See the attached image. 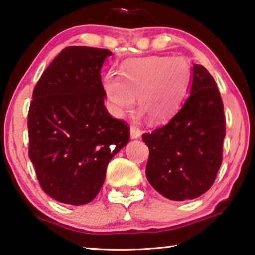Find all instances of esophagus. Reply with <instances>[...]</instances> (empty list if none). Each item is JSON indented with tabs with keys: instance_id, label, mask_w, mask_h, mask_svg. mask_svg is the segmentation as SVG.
<instances>
[{
	"instance_id": "1",
	"label": "esophagus",
	"mask_w": 255,
	"mask_h": 255,
	"mask_svg": "<svg viewBox=\"0 0 255 255\" xmlns=\"http://www.w3.org/2000/svg\"><path fill=\"white\" fill-rule=\"evenodd\" d=\"M140 135H141L140 128L134 127V125H132V127L130 128V137H131V139H138V138H140Z\"/></svg>"
}]
</instances>
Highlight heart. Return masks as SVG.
<instances>
[{
    "label": "heart",
    "instance_id": "heart-1",
    "mask_svg": "<svg viewBox=\"0 0 255 255\" xmlns=\"http://www.w3.org/2000/svg\"><path fill=\"white\" fill-rule=\"evenodd\" d=\"M191 68L182 57L151 55L131 59L122 67V76L107 73L103 89L115 116L131 110L138 97L141 114L153 123L170 120L180 109L190 88Z\"/></svg>",
    "mask_w": 255,
    "mask_h": 255
}]
</instances>
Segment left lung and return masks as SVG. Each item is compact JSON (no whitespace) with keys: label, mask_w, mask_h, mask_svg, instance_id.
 I'll use <instances>...</instances> for the list:
<instances>
[{"label":"left lung","mask_w":255,"mask_h":255,"mask_svg":"<svg viewBox=\"0 0 255 255\" xmlns=\"http://www.w3.org/2000/svg\"><path fill=\"white\" fill-rule=\"evenodd\" d=\"M189 93L168 123L142 134L149 149L146 177L172 201L203 195L223 161L224 107L214 78L202 65L193 66Z\"/></svg>","instance_id":"obj_1"}]
</instances>
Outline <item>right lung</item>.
Returning a JSON list of instances; mask_svg holds the SVG:
<instances>
[{
	"label": "right lung",
	"mask_w": 255,
	"mask_h": 255,
	"mask_svg": "<svg viewBox=\"0 0 255 255\" xmlns=\"http://www.w3.org/2000/svg\"><path fill=\"white\" fill-rule=\"evenodd\" d=\"M113 53L68 46L45 69L30 104L29 156L48 196L71 205L92 202L107 166L130 140V128L104 107L101 68Z\"/></svg>",
	"instance_id": "right-lung-1"
}]
</instances>
